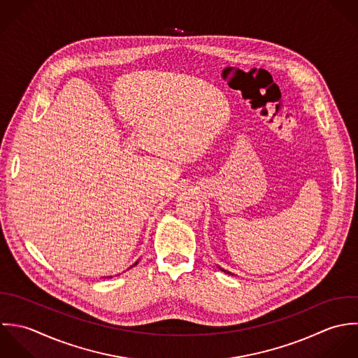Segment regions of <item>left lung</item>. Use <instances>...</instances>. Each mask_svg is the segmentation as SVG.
<instances>
[{
  "label": "left lung",
  "instance_id": "obj_1",
  "mask_svg": "<svg viewBox=\"0 0 358 358\" xmlns=\"http://www.w3.org/2000/svg\"><path fill=\"white\" fill-rule=\"evenodd\" d=\"M221 270H222V268H221ZM222 271H224V273H228V271H225V270H222ZM228 274H229V273H228Z\"/></svg>",
  "mask_w": 358,
  "mask_h": 358
}]
</instances>
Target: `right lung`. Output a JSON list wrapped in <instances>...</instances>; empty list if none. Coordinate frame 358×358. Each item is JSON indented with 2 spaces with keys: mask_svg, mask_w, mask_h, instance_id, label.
I'll return each instance as SVG.
<instances>
[{
  "mask_svg": "<svg viewBox=\"0 0 358 358\" xmlns=\"http://www.w3.org/2000/svg\"><path fill=\"white\" fill-rule=\"evenodd\" d=\"M137 263H138V262H137ZM137 263H136V264H133V266H137ZM133 266H131V267H133Z\"/></svg>",
  "mask_w": 358,
  "mask_h": 358,
  "instance_id": "add662e5",
  "label": "right lung"
}]
</instances>
